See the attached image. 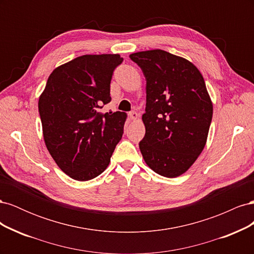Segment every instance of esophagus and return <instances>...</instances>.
<instances>
[{
    "mask_svg": "<svg viewBox=\"0 0 254 254\" xmlns=\"http://www.w3.org/2000/svg\"><path fill=\"white\" fill-rule=\"evenodd\" d=\"M128 115H129V118L131 119V120H133V121L137 120V118H139V114H137L135 111H131V112H129V113H128Z\"/></svg>",
    "mask_w": 254,
    "mask_h": 254,
    "instance_id": "esophagus-1",
    "label": "esophagus"
}]
</instances>
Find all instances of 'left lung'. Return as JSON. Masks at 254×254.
<instances>
[{
  "mask_svg": "<svg viewBox=\"0 0 254 254\" xmlns=\"http://www.w3.org/2000/svg\"><path fill=\"white\" fill-rule=\"evenodd\" d=\"M146 79L144 161L153 172L175 178L186 173L203 150L213 104L198 68L162 50L129 56Z\"/></svg>",
  "mask_w": 254,
  "mask_h": 254,
  "instance_id": "left-lung-1",
  "label": "left lung"
}]
</instances>
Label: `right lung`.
Listing matches in <instances>:
<instances>
[{
    "instance_id": "1",
    "label": "right lung",
    "mask_w": 254,
    "mask_h": 254,
    "mask_svg": "<svg viewBox=\"0 0 254 254\" xmlns=\"http://www.w3.org/2000/svg\"><path fill=\"white\" fill-rule=\"evenodd\" d=\"M119 54L83 55L56 67L39 97L45 145L59 168L88 181L109 165L121 141L125 112H101L110 103V82Z\"/></svg>"
}]
</instances>
